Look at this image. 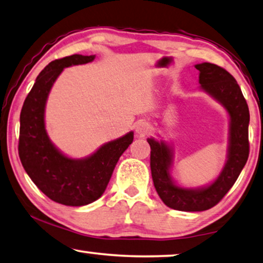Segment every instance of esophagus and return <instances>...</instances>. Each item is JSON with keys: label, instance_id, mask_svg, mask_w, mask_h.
<instances>
[{"label": "esophagus", "instance_id": "esophagus-1", "mask_svg": "<svg viewBox=\"0 0 263 263\" xmlns=\"http://www.w3.org/2000/svg\"><path fill=\"white\" fill-rule=\"evenodd\" d=\"M149 132V124L147 122H143V121H141L138 124H136V133L140 136H144L147 135V133Z\"/></svg>", "mask_w": 263, "mask_h": 263}]
</instances>
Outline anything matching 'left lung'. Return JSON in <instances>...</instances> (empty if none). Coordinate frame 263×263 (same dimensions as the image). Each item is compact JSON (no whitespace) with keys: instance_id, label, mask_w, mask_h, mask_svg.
Wrapping results in <instances>:
<instances>
[{"instance_id":"8db88e82","label":"left lung","mask_w":263,"mask_h":263,"mask_svg":"<svg viewBox=\"0 0 263 263\" xmlns=\"http://www.w3.org/2000/svg\"><path fill=\"white\" fill-rule=\"evenodd\" d=\"M196 68L201 89L219 101L230 115L229 153L222 173L205 189L179 187L170 177V148L154 139L147 140L151 146L152 178L159 197L168 208L190 212L209 210L218 204L233 187L249 157V109L241 87L226 68L215 64H198Z\"/></svg>"}]
</instances>
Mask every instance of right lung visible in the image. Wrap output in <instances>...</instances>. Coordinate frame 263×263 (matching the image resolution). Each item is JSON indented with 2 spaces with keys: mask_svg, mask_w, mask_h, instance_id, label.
<instances>
[{
  "mask_svg": "<svg viewBox=\"0 0 263 263\" xmlns=\"http://www.w3.org/2000/svg\"><path fill=\"white\" fill-rule=\"evenodd\" d=\"M93 59L95 55L73 54L49 63L36 77L20 114L18 157L22 166L41 192L67 206L90 204L103 195L117 161L134 139V134L128 133L83 160L65 157L49 141L44 112L53 83L64 67Z\"/></svg>",
  "mask_w": 263,
  "mask_h": 263,
  "instance_id": "1",
  "label": "right lung"
}]
</instances>
